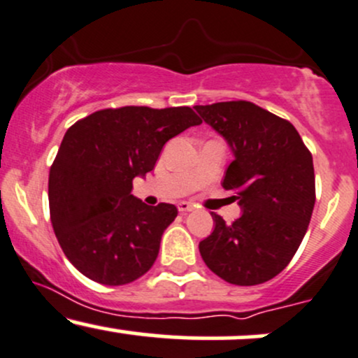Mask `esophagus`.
Segmentation results:
<instances>
[{
	"label": "esophagus",
	"instance_id": "obj_1",
	"mask_svg": "<svg viewBox=\"0 0 358 358\" xmlns=\"http://www.w3.org/2000/svg\"><path fill=\"white\" fill-rule=\"evenodd\" d=\"M192 210H193V205L190 201H180L178 203V212L187 213V212H192Z\"/></svg>",
	"mask_w": 358,
	"mask_h": 358
}]
</instances>
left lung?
Listing matches in <instances>:
<instances>
[{"mask_svg":"<svg viewBox=\"0 0 358 358\" xmlns=\"http://www.w3.org/2000/svg\"><path fill=\"white\" fill-rule=\"evenodd\" d=\"M205 123L234 152L223 178L235 190L242 215L215 230L198 248L203 262L228 283L258 285L277 277L302 243L315 205L312 153L295 127L250 101L196 105Z\"/></svg>","mask_w":358,"mask_h":358,"instance_id":"obj_1","label":"left lung"}]
</instances>
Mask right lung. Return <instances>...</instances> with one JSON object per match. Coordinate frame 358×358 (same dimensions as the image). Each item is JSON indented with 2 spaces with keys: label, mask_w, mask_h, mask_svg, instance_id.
<instances>
[{
  "label": "right lung",
  "mask_w": 358,
  "mask_h": 358,
  "mask_svg": "<svg viewBox=\"0 0 358 358\" xmlns=\"http://www.w3.org/2000/svg\"><path fill=\"white\" fill-rule=\"evenodd\" d=\"M201 120L190 106H123L94 111L68 128L50 168L55 235L75 268L103 285H124L152 268L175 205L131 195L163 145Z\"/></svg>",
  "instance_id": "1"
}]
</instances>
